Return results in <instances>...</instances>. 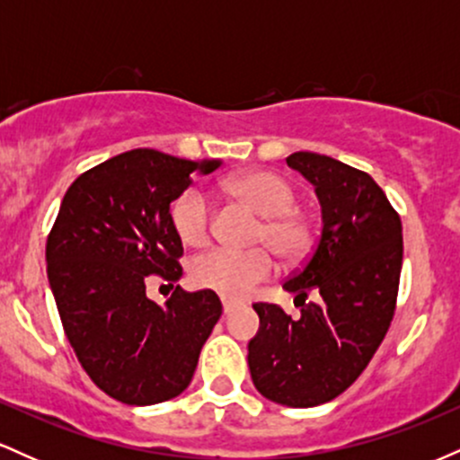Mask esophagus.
I'll list each match as a JSON object with an SVG mask.
<instances>
[{
  "instance_id": "esophagus-1",
  "label": "esophagus",
  "mask_w": 460,
  "mask_h": 460,
  "mask_svg": "<svg viewBox=\"0 0 460 460\" xmlns=\"http://www.w3.org/2000/svg\"><path fill=\"white\" fill-rule=\"evenodd\" d=\"M237 307H240V305L234 303V300H229V298H223V311H225V315L234 314V311H235Z\"/></svg>"
}]
</instances>
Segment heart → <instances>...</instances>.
I'll list each match as a JSON object with an SVG mask.
<instances>
[{
    "label": "heart",
    "mask_w": 460,
    "mask_h": 460,
    "mask_svg": "<svg viewBox=\"0 0 460 460\" xmlns=\"http://www.w3.org/2000/svg\"><path fill=\"white\" fill-rule=\"evenodd\" d=\"M225 190L260 214L251 242L261 246L248 251L212 248L192 261L190 272L199 288L214 289L226 298H244L257 283L272 274V255L285 266L303 261L314 246V229L307 216L296 208V188L277 172H242L226 179ZM171 223L183 244L200 246L209 240L212 208L203 190L188 188L172 200Z\"/></svg>",
    "instance_id": "1"
}]
</instances>
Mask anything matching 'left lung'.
I'll return each instance as SVG.
<instances>
[{
    "instance_id": "left-lung-1",
    "label": "left lung",
    "mask_w": 460,
    "mask_h": 460,
    "mask_svg": "<svg viewBox=\"0 0 460 460\" xmlns=\"http://www.w3.org/2000/svg\"><path fill=\"white\" fill-rule=\"evenodd\" d=\"M288 166L315 186L322 234L283 281L296 294V318L279 305H252L261 326L248 344V367L263 398L307 409L344 394L387 335L402 270V223L383 188L358 168L311 151L292 153Z\"/></svg>"
}]
</instances>
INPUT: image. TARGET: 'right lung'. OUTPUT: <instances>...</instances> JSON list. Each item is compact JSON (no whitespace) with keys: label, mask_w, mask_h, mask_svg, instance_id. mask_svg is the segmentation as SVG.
I'll return each mask as SVG.
<instances>
[{"label":"right lung","mask_w":460,"mask_h":460,"mask_svg":"<svg viewBox=\"0 0 460 460\" xmlns=\"http://www.w3.org/2000/svg\"><path fill=\"white\" fill-rule=\"evenodd\" d=\"M155 149H134L82 172L47 235V277L66 340L102 392L123 404H157L192 381L200 348L223 314L212 289L175 288L166 305L146 298V281L172 288L183 246L171 203L194 171Z\"/></svg>","instance_id":"right-lung-1"}]
</instances>
